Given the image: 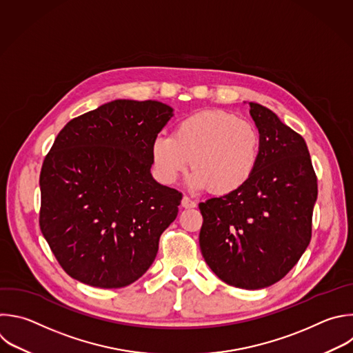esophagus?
Masks as SVG:
<instances>
[{
  "label": "esophagus",
  "instance_id": "1",
  "mask_svg": "<svg viewBox=\"0 0 353 353\" xmlns=\"http://www.w3.org/2000/svg\"><path fill=\"white\" fill-rule=\"evenodd\" d=\"M181 205H183V208L188 209V208H195V206H196V202H195V201H192L190 196L184 195V196H183V199H181Z\"/></svg>",
  "mask_w": 353,
  "mask_h": 353
}]
</instances>
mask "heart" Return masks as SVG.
<instances>
[{"instance_id": "b5f03b06", "label": "heart", "mask_w": 353, "mask_h": 353, "mask_svg": "<svg viewBox=\"0 0 353 353\" xmlns=\"http://www.w3.org/2000/svg\"><path fill=\"white\" fill-rule=\"evenodd\" d=\"M259 157L258 129L221 109L184 116L176 123L173 136L158 134L151 144L154 172L163 184L174 183L191 162L190 187H210L214 194L244 187L255 173Z\"/></svg>"}]
</instances>
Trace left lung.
Returning a JSON list of instances; mask_svg holds the SVG:
<instances>
[{
    "label": "left lung",
    "instance_id": "obj_1",
    "mask_svg": "<svg viewBox=\"0 0 353 353\" xmlns=\"http://www.w3.org/2000/svg\"><path fill=\"white\" fill-rule=\"evenodd\" d=\"M261 134L255 173L240 190L199 203L202 256L225 284L261 290L280 281L312 237L317 179L302 136L250 102Z\"/></svg>",
    "mask_w": 353,
    "mask_h": 353
}]
</instances>
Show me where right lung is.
<instances>
[{
	"instance_id": "1",
	"label": "right lung",
	"mask_w": 353,
	"mask_h": 353,
	"mask_svg": "<svg viewBox=\"0 0 353 353\" xmlns=\"http://www.w3.org/2000/svg\"><path fill=\"white\" fill-rule=\"evenodd\" d=\"M158 101L114 99L72 119L40 173V228L62 269L122 288L152 265L181 192L151 174V144L172 119Z\"/></svg>"
}]
</instances>
